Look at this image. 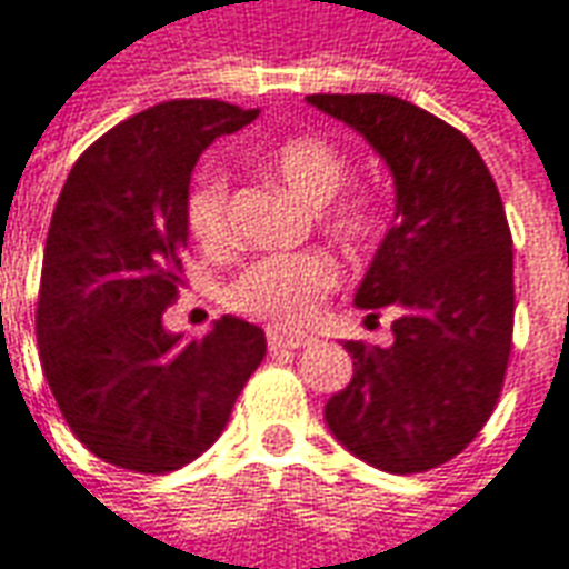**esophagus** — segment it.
I'll use <instances>...</instances> for the list:
<instances>
[{"instance_id": "34e87169", "label": "esophagus", "mask_w": 569, "mask_h": 569, "mask_svg": "<svg viewBox=\"0 0 569 569\" xmlns=\"http://www.w3.org/2000/svg\"><path fill=\"white\" fill-rule=\"evenodd\" d=\"M313 338L305 332H292V329H268V347L271 350H298V347L310 345Z\"/></svg>"}]
</instances>
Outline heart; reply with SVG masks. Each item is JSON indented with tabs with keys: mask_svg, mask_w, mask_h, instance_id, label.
Instances as JSON below:
<instances>
[{
	"mask_svg": "<svg viewBox=\"0 0 569 569\" xmlns=\"http://www.w3.org/2000/svg\"><path fill=\"white\" fill-rule=\"evenodd\" d=\"M259 161L289 191L313 207L332 198L347 173L345 154L329 140L310 133L286 137ZM186 219L203 247H222L228 237V173L219 163H203L194 173L188 188ZM326 224L347 243H369L378 234V207L366 194L341 198L326 216ZM335 280L338 271L322 252H273L249 261L224 289V301L249 317L296 326L317 310Z\"/></svg>",
	"mask_w": 569,
	"mask_h": 569,
	"instance_id": "heart-1",
	"label": "heart"
}]
</instances>
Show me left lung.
I'll return each instance as SVG.
<instances>
[{"label": "left lung", "mask_w": 569, "mask_h": 569, "mask_svg": "<svg viewBox=\"0 0 569 569\" xmlns=\"http://www.w3.org/2000/svg\"><path fill=\"white\" fill-rule=\"evenodd\" d=\"M362 133L396 186L390 231L357 308L393 313V345L347 341L353 378L326 402L332 436L359 460L408 476L448 463L497 406L512 350V234L476 146L390 93H310Z\"/></svg>", "instance_id": "left-lung-1"}]
</instances>
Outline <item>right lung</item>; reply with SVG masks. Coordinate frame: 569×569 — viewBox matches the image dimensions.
<instances>
[{
	"instance_id": "right-lung-1",
	"label": "right lung",
	"mask_w": 569,
	"mask_h": 569,
	"mask_svg": "<svg viewBox=\"0 0 569 569\" xmlns=\"http://www.w3.org/2000/svg\"><path fill=\"white\" fill-rule=\"evenodd\" d=\"M259 109L167 100L103 133L69 170L44 240L36 338L44 381L100 460L161 476L222 436L264 359L240 317L182 341L163 329L188 252L191 170Z\"/></svg>"
}]
</instances>
